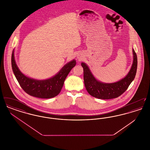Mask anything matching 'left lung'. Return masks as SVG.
<instances>
[{
	"label": "left lung",
	"instance_id": "8db88e82",
	"mask_svg": "<svg viewBox=\"0 0 150 150\" xmlns=\"http://www.w3.org/2000/svg\"><path fill=\"white\" fill-rule=\"evenodd\" d=\"M133 63L128 75L120 81L114 83H103L97 80L84 63H81L84 71V81L87 92L94 97L109 100L117 98L124 93L136 76L137 69V56L133 50Z\"/></svg>",
	"mask_w": 150,
	"mask_h": 150
}]
</instances>
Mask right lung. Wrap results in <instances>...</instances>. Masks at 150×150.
I'll return each instance as SVG.
<instances>
[{"instance_id": "add662e5", "label": "right lung", "mask_w": 150, "mask_h": 150, "mask_svg": "<svg viewBox=\"0 0 150 150\" xmlns=\"http://www.w3.org/2000/svg\"><path fill=\"white\" fill-rule=\"evenodd\" d=\"M11 62L14 75L22 89L29 95L40 98H53L60 93L67 76L76 64L75 60H72L53 78L38 80L26 76L20 71L14 60V50L12 54Z\"/></svg>"}]
</instances>
